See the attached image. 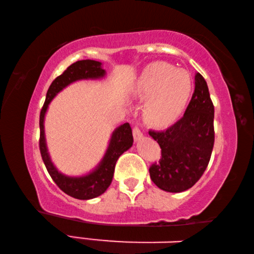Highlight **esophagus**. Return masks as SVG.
Segmentation results:
<instances>
[{
  "mask_svg": "<svg viewBox=\"0 0 254 254\" xmlns=\"http://www.w3.org/2000/svg\"><path fill=\"white\" fill-rule=\"evenodd\" d=\"M142 134L143 133L141 132V130L137 127H133V137H134V140H140L141 137H142Z\"/></svg>",
  "mask_w": 254,
  "mask_h": 254,
  "instance_id": "obj_1",
  "label": "esophagus"
}]
</instances>
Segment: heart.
I'll return each mask as SVG.
<instances>
[{"label":"heart","instance_id":"obj_1","mask_svg":"<svg viewBox=\"0 0 254 254\" xmlns=\"http://www.w3.org/2000/svg\"><path fill=\"white\" fill-rule=\"evenodd\" d=\"M192 91L190 74L166 63H153L142 71L134 85L139 98H148L144 117L154 126H167L179 117Z\"/></svg>","mask_w":254,"mask_h":254}]
</instances>
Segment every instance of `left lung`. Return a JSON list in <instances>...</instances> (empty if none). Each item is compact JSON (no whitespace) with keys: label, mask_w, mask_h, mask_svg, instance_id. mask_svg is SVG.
<instances>
[{"label":"left lung","mask_w":254,"mask_h":254,"mask_svg":"<svg viewBox=\"0 0 254 254\" xmlns=\"http://www.w3.org/2000/svg\"><path fill=\"white\" fill-rule=\"evenodd\" d=\"M149 134L161 148L160 160L149 168L152 182L169 192L194 186L207 168L215 140L214 105L199 72L184 117L167 130H150Z\"/></svg>","instance_id":"1"}]
</instances>
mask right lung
<instances>
[{
    "instance_id": "obj_1",
    "label": "right lung",
    "mask_w": 254,
    "mask_h": 254,
    "mask_svg": "<svg viewBox=\"0 0 254 254\" xmlns=\"http://www.w3.org/2000/svg\"><path fill=\"white\" fill-rule=\"evenodd\" d=\"M101 65L102 64L100 62L91 59L78 60V62L71 64L62 75L55 78V80L51 83L48 92H47L44 106H42L40 112L39 148L42 160H44L46 168L56 185L67 195L77 199L95 198V197L102 195L109 188L112 179H113L115 163H117L119 157L132 147V128L130 124L124 123L113 132L105 156L103 158L100 166L93 173L87 176H83V177H67V176L60 174L50 160L46 147L44 120L46 111L48 109L51 100L67 85L79 79H94L101 78V77L104 76L105 70L102 69Z\"/></svg>"
}]
</instances>
